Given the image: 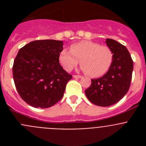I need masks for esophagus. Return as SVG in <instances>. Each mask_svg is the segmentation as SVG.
<instances>
[{
	"mask_svg": "<svg viewBox=\"0 0 146 146\" xmlns=\"http://www.w3.org/2000/svg\"><path fill=\"white\" fill-rule=\"evenodd\" d=\"M73 77H74V78H82V76L81 75H77V74H74V75H73Z\"/></svg>",
	"mask_w": 146,
	"mask_h": 146,
	"instance_id": "obj_1",
	"label": "esophagus"
}]
</instances>
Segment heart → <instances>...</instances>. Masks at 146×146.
I'll return each mask as SVG.
<instances>
[{
    "label": "heart",
    "mask_w": 146,
    "mask_h": 146,
    "mask_svg": "<svg viewBox=\"0 0 146 146\" xmlns=\"http://www.w3.org/2000/svg\"><path fill=\"white\" fill-rule=\"evenodd\" d=\"M113 59V51L108 46L90 41H82L64 49L59 61L65 70L70 72L80 60L81 68L92 77H99L108 72Z\"/></svg>",
    "instance_id": "1"
}]
</instances>
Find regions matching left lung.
I'll return each mask as SVG.
<instances>
[{
    "mask_svg": "<svg viewBox=\"0 0 146 146\" xmlns=\"http://www.w3.org/2000/svg\"><path fill=\"white\" fill-rule=\"evenodd\" d=\"M106 43L113 53L111 66L104 76L91 80V85L86 90L89 101L102 107L113 105L126 95L133 71V60L124 45L111 38H107Z\"/></svg>",
    "mask_w": 146,
    "mask_h": 146,
    "instance_id": "left-lung-1",
    "label": "left lung"
}]
</instances>
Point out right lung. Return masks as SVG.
I'll list each match as a JSON object with an SVG mask.
<instances>
[{
    "mask_svg": "<svg viewBox=\"0 0 146 146\" xmlns=\"http://www.w3.org/2000/svg\"><path fill=\"white\" fill-rule=\"evenodd\" d=\"M63 42L36 40L22 47L14 61L13 78L20 97L34 108L52 107L64 96L72 74L59 63Z\"/></svg>",
    "mask_w": 146,
    "mask_h": 146,
    "instance_id": "add662e5",
    "label": "right lung"
}]
</instances>
